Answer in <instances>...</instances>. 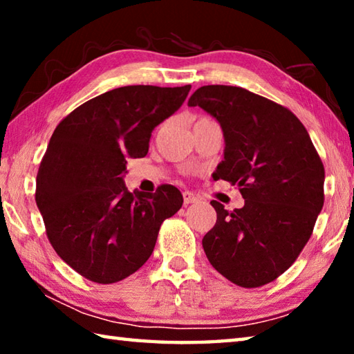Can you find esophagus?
<instances>
[{"instance_id":"34e87169","label":"esophagus","mask_w":354,"mask_h":354,"mask_svg":"<svg viewBox=\"0 0 354 354\" xmlns=\"http://www.w3.org/2000/svg\"><path fill=\"white\" fill-rule=\"evenodd\" d=\"M200 196H196L194 192H184V203L185 205H190V203H198Z\"/></svg>"}]
</instances>
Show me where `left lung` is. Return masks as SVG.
I'll list each match as a JSON object with an SVG mask.
<instances>
[{
  "mask_svg": "<svg viewBox=\"0 0 354 354\" xmlns=\"http://www.w3.org/2000/svg\"><path fill=\"white\" fill-rule=\"evenodd\" d=\"M220 123L223 160L214 179L237 185L245 205L226 211L203 237L209 262L241 287L272 283L313 234L323 207L325 169L303 123L281 104L242 87L203 86L189 98Z\"/></svg>",
  "mask_w": 354,
  "mask_h": 354,
  "instance_id": "left-lung-1",
  "label": "left lung"
}]
</instances>
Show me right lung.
<instances>
[{"label":"right lung","instance_id":"1","mask_svg":"<svg viewBox=\"0 0 354 354\" xmlns=\"http://www.w3.org/2000/svg\"><path fill=\"white\" fill-rule=\"evenodd\" d=\"M190 86H127L86 101L53 133L35 203L64 262L100 284L122 281L151 256L159 227L183 206L175 185L129 192L127 159L148 153L153 129L173 115Z\"/></svg>","mask_w":354,"mask_h":354}]
</instances>
